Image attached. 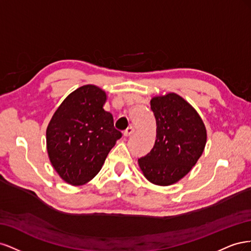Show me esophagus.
Wrapping results in <instances>:
<instances>
[{"mask_svg": "<svg viewBox=\"0 0 251 251\" xmlns=\"http://www.w3.org/2000/svg\"><path fill=\"white\" fill-rule=\"evenodd\" d=\"M134 132H135V128L133 126H128L126 130L124 132V135L126 136V137H128V136H131Z\"/></svg>", "mask_w": 251, "mask_h": 251, "instance_id": "obj_1", "label": "esophagus"}]
</instances>
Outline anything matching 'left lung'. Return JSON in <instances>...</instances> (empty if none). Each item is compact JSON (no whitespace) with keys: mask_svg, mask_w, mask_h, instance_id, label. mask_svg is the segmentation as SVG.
<instances>
[{"mask_svg":"<svg viewBox=\"0 0 251 251\" xmlns=\"http://www.w3.org/2000/svg\"><path fill=\"white\" fill-rule=\"evenodd\" d=\"M151 110L156 118V140L138 164L151 183L172 185L199 160L206 144V127L193 105L176 93L153 97Z\"/></svg>","mask_w":251,"mask_h":251,"instance_id":"obj_1","label":"left lung"}]
</instances>
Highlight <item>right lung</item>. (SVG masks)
Segmentation results:
<instances>
[{
	"instance_id": "obj_1",
	"label": "right lung",
	"mask_w": 251,
	"mask_h": 251,
	"mask_svg": "<svg viewBox=\"0 0 251 251\" xmlns=\"http://www.w3.org/2000/svg\"><path fill=\"white\" fill-rule=\"evenodd\" d=\"M105 100L107 94L100 87L81 86L65 98L47 126L50 162L71 185L92 180L121 137L113 115L103 110Z\"/></svg>"
}]
</instances>
